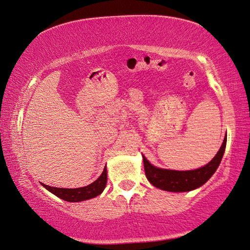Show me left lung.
Wrapping results in <instances>:
<instances>
[{
    "mask_svg": "<svg viewBox=\"0 0 250 250\" xmlns=\"http://www.w3.org/2000/svg\"><path fill=\"white\" fill-rule=\"evenodd\" d=\"M227 145V135L219 151L213 160L205 167L193 169V171H173V169L159 168L151 166L147 159L143 156L144 168L147 179L155 187L171 191V192H186L201 187L208 180L218 168Z\"/></svg>",
    "mask_w": 250,
    "mask_h": 250,
    "instance_id": "left-lung-1",
    "label": "left lung"
}]
</instances>
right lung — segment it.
Here are the masks:
<instances>
[{
  "label": "right lung",
  "instance_id": "obj_1",
  "mask_svg": "<svg viewBox=\"0 0 250 250\" xmlns=\"http://www.w3.org/2000/svg\"><path fill=\"white\" fill-rule=\"evenodd\" d=\"M106 182H107V171H106V167H104L103 173L101 174V176L90 184L86 187L82 188H75V189H66V188H56L50 187V186L44 185V187L49 190L51 193L57 195L58 198H60L67 202H81L84 200H89L95 198L99 194L103 192V190L106 186Z\"/></svg>",
  "mask_w": 250,
  "mask_h": 250
}]
</instances>
